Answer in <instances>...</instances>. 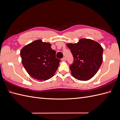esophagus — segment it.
<instances>
[{"instance_id":"1","label":"esophagus","mask_w":120,"mask_h":120,"mask_svg":"<svg viewBox=\"0 0 120 120\" xmlns=\"http://www.w3.org/2000/svg\"><path fill=\"white\" fill-rule=\"evenodd\" d=\"M61 60H62V61H66V58L65 57H63Z\"/></svg>"}]
</instances>
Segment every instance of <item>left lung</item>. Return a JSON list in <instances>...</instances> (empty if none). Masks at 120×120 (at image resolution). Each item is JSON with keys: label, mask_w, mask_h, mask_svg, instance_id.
I'll use <instances>...</instances> for the list:
<instances>
[{"label": "left lung", "mask_w": 120, "mask_h": 120, "mask_svg": "<svg viewBox=\"0 0 120 120\" xmlns=\"http://www.w3.org/2000/svg\"><path fill=\"white\" fill-rule=\"evenodd\" d=\"M74 57L69 66L75 78L87 81L96 75L103 61V49L97 42L90 39H80L77 43L66 44Z\"/></svg>", "instance_id": "8db88e82"}]
</instances>
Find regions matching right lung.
I'll return each mask as SVG.
<instances>
[{
    "instance_id": "right-lung-1",
    "label": "right lung",
    "mask_w": 120,
    "mask_h": 120,
    "mask_svg": "<svg viewBox=\"0 0 120 120\" xmlns=\"http://www.w3.org/2000/svg\"><path fill=\"white\" fill-rule=\"evenodd\" d=\"M52 44L37 40L21 49V62L24 68L33 78L47 80L54 76L60 60L56 57V51Z\"/></svg>"
}]
</instances>
